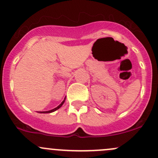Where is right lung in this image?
<instances>
[{"label":"right lung","instance_id":"right-lung-1","mask_svg":"<svg viewBox=\"0 0 158 158\" xmlns=\"http://www.w3.org/2000/svg\"><path fill=\"white\" fill-rule=\"evenodd\" d=\"M65 100H66V98H64V100H63V101L62 102H61V104H60V105H59V106H57L56 108H55V109H52V110H49V111H40V113H51V112H53V111H56L57 109H60V107H61L62 106H63V103L65 102Z\"/></svg>","mask_w":158,"mask_h":158}]
</instances>
